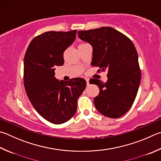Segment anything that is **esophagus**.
Returning a JSON list of instances; mask_svg holds the SVG:
<instances>
[{
  "mask_svg": "<svg viewBox=\"0 0 161 161\" xmlns=\"http://www.w3.org/2000/svg\"><path fill=\"white\" fill-rule=\"evenodd\" d=\"M86 85L87 86H89V80H88V79H86Z\"/></svg>",
  "mask_w": 161,
  "mask_h": 161,
  "instance_id": "34e87169",
  "label": "esophagus"
}]
</instances>
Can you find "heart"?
<instances>
[{"instance_id": "obj_1", "label": "heart", "mask_w": 161, "mask_h": 161, "mask_svg": "<svg viewBox=\"0 0 161 161\" xmlns=\"http://www.w3.org/2000/svg\"><path fill=\"white\" fill-rule=\"evenodd\" d=\"M80 45H81V44H80Z\"/></svg>"}]
</instances>
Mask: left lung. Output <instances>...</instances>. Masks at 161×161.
<instances>
[{"instance_id": "8db88e82", "label": "left lung", "mask_w": 161, "mask_h": 161, "mask_svg": "<svg viewBox=\"0 0 161 161\" xmlns=\"http://www.w3.org/2000/svg\"><path fill=\"white\" fill-rule=\"evenodd\" d=\"M78 36L92 46L91 65L108 72L106 83L92 80L100 90L93 99L96 109L108 118H119L132 106L141 81L134 45L127 36L109 27L79 31Z\"/></svg>"}]
</instances>
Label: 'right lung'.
<instances>
[{"mask_svg":"<svg viewBox=\"0 0 161 161\" xmlns=\"http://www.w3.org/2000/svg\"><path fill=\"white\" fill-rule=\"evenodd\" d=\"M77 30L47 31L35 37L24 59V84L28 98L40 115L53 124L70 119L86 88L82 78L68 81L55 77L56 66L64 64L63 53L74 42Z\"/></svg>","mask_w":161,"mask_h":161,"instance_id":"1","label":"right lung"}]
</instances>
